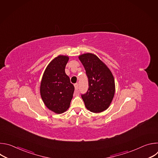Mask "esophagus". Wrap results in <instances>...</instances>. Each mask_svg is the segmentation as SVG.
<instances>
[{"label": "esophagus", "mask_w": 158, "mask_h": 158, "mask_svg": "<svg viewBox=\"0 0 158 158\" xmlns=\"http://www.w3.org/2000/svg\"><path fill=\"white\" fill-rule=\"evenodd\" d=\"M74 87H75V89L76 90H78V88H79V84L77 83L75 84H74Z\"/></svg>", "instance_id": "1"}]
</instances>
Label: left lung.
I'll return each mask as SVG.
<instances>
[{
    "label": "left lung",
    "instance_id": "8db88e82",
    "mask_svg": "<svg viewBox=\"0 0 158 158\" xmlns=\"http://www.w3.org/2000/svg\"><path fill=\"white\" fill-rule=\"evenodd\" d=\"M88 79V89L81 97L86 108L95 113L107 109L115 93L114 77L108 67L95 55L84 54L79 57Z\"/></svg>",
    "mask_w": 158,
    "mask_h": 158
}]
</instances>
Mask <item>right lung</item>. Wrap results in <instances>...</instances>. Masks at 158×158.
<instances>
[{
  "mask_svg": "<svg viewBox=\"0 0 158 158\" xmlns=\"http://www.w3.org/2000/svg\"><path fill=\"white\" fill-rule=\"evenodd\" d=\"M67 56H59L48 65L40 84L41 98L48 109L60 114L69 107L74 86L65 73Z\"/></svg>",
  "mask_w": 158,
  "mask_h": 158,
  "instance_id": "right-lung-1",
  "label": "right lung"
}]
</instances>
